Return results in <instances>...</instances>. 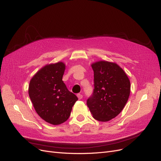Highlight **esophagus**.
I'll list each match as a JSON object with an SVG mask.
<instances>
[{
    "label": "esophagus",
    "mask_w": 161,
    "mask_h": 161,
    "mask_svg": "<svg viewBox=\"0 0 161 161\" xmlns=\"http://www.w3.org/2000/svg\"><path fill=\"white\" fill-rule=\"evenodd\" d=\"M77 98H79V100H81L82 98H83V96H82V94H77Z\"/></svg>",
    "instance_id": "34e87169"
}]
</instances>
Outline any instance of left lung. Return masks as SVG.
I'll use <instances>...</instances> for the list:
<instances>
[{
	"instance_id": "8db88e82",
	"label": "left lung",
	"mask_w": 161,
	"mask_h": 161,
	"mask_svg": "<svg viewBox=\"0 0 161 161\" xmlns=\"http://www.w3.org/2000/svg\"><path fill=\"white\" fill-rule=\"evenodd\" d=\"M91 66L94 71V89L87 105L95 119L108 121L125 106L130 94V81L115 63L99 61Z\"/></svg>"
}]
</instances>
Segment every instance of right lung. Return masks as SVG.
I'll use <instances>...</instances> for the list:
<instances>
[{
  "instance_id": "1",
  "label": "right lung",
  "mask_w": 161,
  "mask_h": 161,
  "mask_svg": "<svg viewBox=\"0 0 161 161\" xmlns=\"http://www.w3.org/2000/svg\"><path fill=\"white\" fill-rule=\"evenodd\" d=\"M65 64L46 65L32 77L28 93L35 111L43 120L54 125L65 122L78 100L62 80Z\"/></svg>"
}]
</instances>
